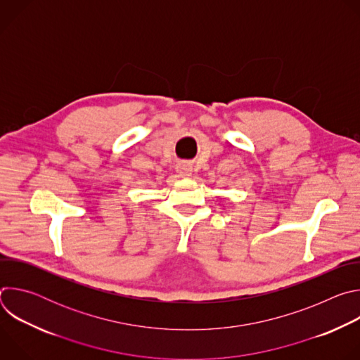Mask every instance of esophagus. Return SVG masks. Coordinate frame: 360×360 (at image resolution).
I'll return each instance as SVG.
<instances>
[{"label":"esophagus","mask_w":360,"mask_h":360,"mask_svg":"<svg viewBox=\"0 0 360 360\" xmlns=\"http://www.w3.org/2000/svg\"><path fill=\"white\" fill-rule=\"evenodd\" d=\"M176 169H178V174H179L181 176H184V178L191 176V174H192V168H191V165H189V164H186V162L179 164Z\"/></svg>","instance_id":"esophagus-1"}]
</instances>
